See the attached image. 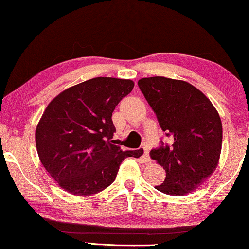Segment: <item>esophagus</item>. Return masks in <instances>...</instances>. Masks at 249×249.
Masks as SVG:
<instances>
[{
    "label": "esophagus",
    "mask_w": 249,
    "mask_h": 249,
    "mask_svg": "<svg viewBox=\"0 0 249 249\" xmlns=\"http://www.w3.org/2000/svg\"><path fill=\"white\" fill-rule=\"evenodd\" d=\"M141 151L142 152V160H144L145 163H149L151 162V159H149V152L148 148L146 147H142Z\"/></svg>",
    "instance_id": "34e87169"
}]
</instances>
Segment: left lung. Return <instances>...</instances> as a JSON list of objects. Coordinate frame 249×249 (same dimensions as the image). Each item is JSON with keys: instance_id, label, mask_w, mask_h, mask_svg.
I'll use <instances>...</instances> for the list:
<instances>
[{"instance_id": "8db88e82", "label": "left lung", "mask_w": 249, "mask_h": 249, "mask_svg": "<svg viewBox=\"0 0 249 249\" xmlns=\"http://www.w3.org/2000/svg\"><path fill=\"white\" fill-rule=\"evenodd\" d=\"M138 86L173 144L149 155L165 170L159 192L183 196L196 190L215 171L222 148V122L216 108L199 89L183 80L142 78Z\"/></svg>"}]
</instances>
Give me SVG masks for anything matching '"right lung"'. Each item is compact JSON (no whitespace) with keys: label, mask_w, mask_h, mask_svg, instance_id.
<instances>
[{"label":"right lung","mask_w":249,"mask_h":249,"mask_svg":"<svg viewBox=\"0 0 249 249\" xmlns=\"http://www.w3.org/2000/svg\"><path fill=\"white\" fill-rule=\"evenodd\" d=\"M135 84L130 79L96 77L54 97L37 124L39 160L61 188L90 196L115 180L124 159L142 155L115 145L112 112Z\"/></svg>","instance_id":"1"}]
</instances>
